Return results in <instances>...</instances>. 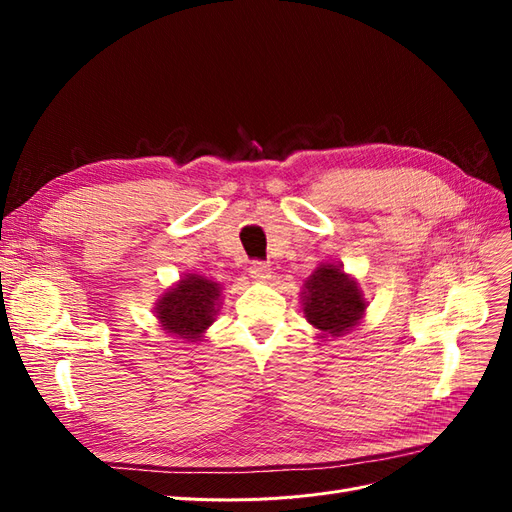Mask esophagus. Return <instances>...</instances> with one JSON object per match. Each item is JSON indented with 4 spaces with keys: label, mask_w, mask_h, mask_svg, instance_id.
I'll return each instance as SVG.
<instances>
[{
    "label": "esophagus",
    "mask_w": 512,
    "mask_h": 512,
    "mask_svg": "<svg viewBox=\"0 0 512 512\" xmlns=\"http://www.w3.org/2000/svg\"><path fill=\"white\" fill-rule=\"evenodd\" d=\"M250 275H252V280H256V282H267L271 277V267L267 265V262L254 260L250 265Z\"/></svg>",
    "instance_id": "1"
}]
</instances>
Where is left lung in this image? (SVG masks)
I'll return each instance as SVG.
<instances>
[{
  "label": "left lung",
  "mask_w": 512,
  "mask_h": 512,
  "mask_svg": "<svg viewBox=\"0 0 512 512\" xmlns=\"http://www.w3.org/2000/svg\"><path fill=\"white\" fill-rule=\"evenodd\" d=\"M303 314L322 335L339 337L354 329L365 314L363 292L339 265H320L303 284Z\"/></svg>",
  "instance_id": "8db88e82"
}]
</instances>
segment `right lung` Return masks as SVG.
<instances>
[{
    "label": "right lung",
    "instance_id": "obj_1",
    "mask_svg": "<svg viewBox=\"0 0 512 512\" xmlns=\"http://www.w3.org/2000/svg\"><path fill=\"white\" fill-rule=\"evenodd\" d=\"M220 307V284L188 273L156 303L160 327L183 342H198L211 327Z\"/></svg>",
    "mask_w": 512,
    "mask_h": 512
}]
</instances>
